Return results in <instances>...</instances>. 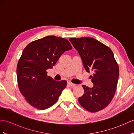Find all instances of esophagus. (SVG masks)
Masks as SVG:
<instances>
[{"label": "esophagus", "instance_id": "obj_1", "mask_svg": "<svg viewBox=\"0 0 134 134\" xmlns=\"http://www.w3.org/2000/svg\"><path fill=\"white\" fill-rule=\"evenodd\" d=\"M67 85H68V86H70V87H73V86H75V84L71 83V82H68L67 83Z\"/></svg>", "mask_w": 134, "mask_h": 134}]
</instances>
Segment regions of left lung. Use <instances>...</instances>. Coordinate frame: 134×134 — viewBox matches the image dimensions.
Segmentation results:
<instances>
[{"mask_svg": "<svg viewBox=\"0 0 134 134\" xmlns=\"http://www.w3.org/2000/svg\"><path fill=\"white\" fill-rule=\"evenodd\" d=\"M82 58L87 72L93 71L92 88L83 85L84 94L79 98L82 106L91 113L104 109L115 93L119 70L113 52L107 46L92 38H70Z\"/></svg>", "mask_w": 134, "mask_h": 134, "instance_id": "left-lung-1", "label": "left lung"}]
</instances>
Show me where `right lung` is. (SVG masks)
Returning a JSON list of instances; mask_svg holds the SVG:
<instances>
[{"mask_svg": "<svg viewBox=\"0 0 134 134\" xmlns=\"http://www.w3.org/2000/svg\"><path fill=\"white\" fill-rule=\"evenodd\" d=\"M72 49L66 39L47 36L29 43L19 60L16 74L19 88L29 103L39 110L54 104L67 86L47 76L63 53Z\"/></svg>", "mask_w": 134, "mask_h": 134, "instance_id": "1", "label": "right lung"}]
</instances>
